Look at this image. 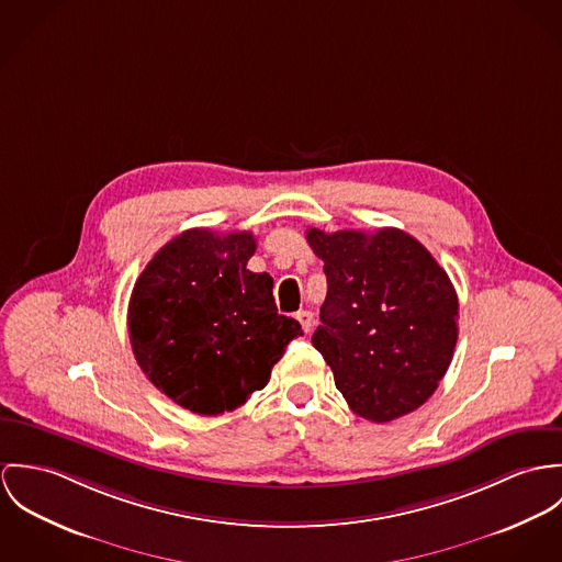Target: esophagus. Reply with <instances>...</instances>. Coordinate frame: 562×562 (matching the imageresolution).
<instances>
[{
	"label": "esophagus",
	"instance_id": "34e87169",
	"mask_svg": "<svg viewBox=\"0 0 562 562\" xmlns=\"http://www.w3.org/2000/svg\"><path fill=\"white\" fill-rule=\"evenodd\" d=\"M297 321L302 323L304 331H306V334H311L312 327H314V314H312L311 311H300L297 312Z\"/></svg>",
	"mask_w": 562,
	"mask_h": 562
}]
</instances>
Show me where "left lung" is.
I'll list each match as a JSON object with an SVG mask.
<instances>
[{
	"label": "left lung",
	"instance_id": "1",
	"mask_svg": "<svg viewBox=\"0 0 562 562\" xmlns=\"http://www.w3.org/2000/svg\"><path fill=\"white\" fill-rule=\"evenodd\" d=\"M327 295L312 345L349 407L401 418L437 390L457 345L459 300L431 251L398 228L306 233Z\"/></svg>",
	"mask_w": 562,
	"mask_h": 562
}]
</instances>
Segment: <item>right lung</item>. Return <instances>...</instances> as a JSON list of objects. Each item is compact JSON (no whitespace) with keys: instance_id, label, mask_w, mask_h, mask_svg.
Instances as JSON below:
<instances>
[{"instance_id":"1","label":"right lung","mask_w":562,"mask_h":562,"mask_svg":"<svg viewBox=\"0 0 562 562\" xmlns=\"http://www.w3.org/2000/svg\"><path fill=\"white\" fill-rule=\"evenodd\" d=\"M254 250L251 233L191 228L157 251L133 286V356L155 387L193 414L244 405L304 334L278 314L273 278L248 269Z\"/></svg>"}]
</instances>
